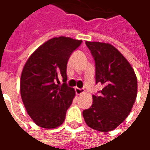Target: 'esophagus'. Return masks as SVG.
<instances>
[{
	"label": "esophagus",
	"instance_id": "1",
	"mask_svg": "<svg viewBox=\"0 0 150 150\" xmlns=\"http://www.w3.org/2000/svg\"><path fill=\"white\" fill-rule=\"evenodd\" d=\"M75 92H76L77 95H81V94H82V93L84 92V91H83V89L76 87V88H75Z\"/></svg>",
	"mask_w": 150,
	"mask_h": 150
}]
</instances>
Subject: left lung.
<instances>
[{
    "label": "left lung",
    "instance_id": "obj_1",
    "mask_svg": "<svg viewBox=\"0 0 150 150\" xmlns=\"http://www.w3.org/2000/svg\"><path fill=\"white\" fill-rule=\"evenodd\" d=\"M96 63V83L103 89L93 95V104L82 114L86 124L110 132L127 117L137 95V78L129 62L108 43L86 42Z\"/></svg>",
    "mask_w": 150,
    "mask_h": 150
}]
</instances>
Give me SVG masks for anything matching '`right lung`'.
I'll return each mask as SVG.
<instances>
[{
  "label": "right lung",
  "instance_id": "obj_1",
  "mask_svg": "<svg viewBox=\"0 0 150 150\" xmlns=\"http://www.w3.org/2000/svg\"><path fill=\"white\" fill-rule=\"evenodd\" d=\"M82 41L54 38L42 44L26 62L21 74L20 93L26 110L43 128L58 127L64 122L75 91L67 84V64ZM63 79L59 85V78Z\"/></svg>",
  "mask_w": 150,
  "mask_h": 150
}]
</instances>
